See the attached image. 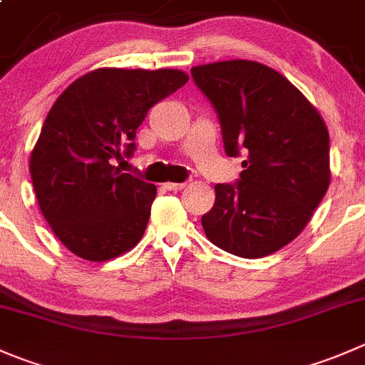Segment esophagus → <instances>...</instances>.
I'll return each mask as SVG.
<instances>
[{
    "label": "esophagus",
    "mask_w": 365,
    "mask_h": 365,
    "mask_svg": "<svg viewBox=\"0 0 365 365\" xmlns=\"http://www.w3.org/2000/svg\"><path fill=\"white\" fill-rule=\"evenodd\" d=\"M185 187H187V182H182V183L168 182V183H164V189H168V190H182V189H185Z\"/></svg>",
    "instance_id": "1"
}]
</instances>
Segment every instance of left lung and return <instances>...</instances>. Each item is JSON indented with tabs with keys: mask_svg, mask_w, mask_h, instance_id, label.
Segmentation results:
<instances>
[{
	"mask_svg": "<svg viewBox=\"0 0 365 365\" xmlns=\"http://www.w3.org/2000/svg\"><path fill=\"white\" fill-rule=\"evenodd\" d=\"M214 107L228 157L246 155L235 183L215 185L201 217L208 240L260 258L294 240L330 185V135L319 112L278 71L253 60L190 69Z\"/></svg>",
	"mask_w": 365,
	"mask_h": 365,
	"instance_id": "left-lung-1",
	"label": "left lung"
}]
</instances>
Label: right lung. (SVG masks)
I'll return each mask as SVG.
<instances>
[{
  "label": "right lung",
  "mask_w": 365,
  "mask_h": 365,
  "mask_svg": "<svg viewBox=\"0 0 365 365\" xmlns=\"http://www.w3.org/2000/svg\"><path fill=\"white\" fill-rule=\"evenodd\" d=\"M187 80L178 69L105 67L78 78L55 101L30 173L42 215L74 255L110 260L144 235L157 187L112 162L132 157L148 110Z\"/></svg>",
  "instance_id": "1"
}]
</instances>
